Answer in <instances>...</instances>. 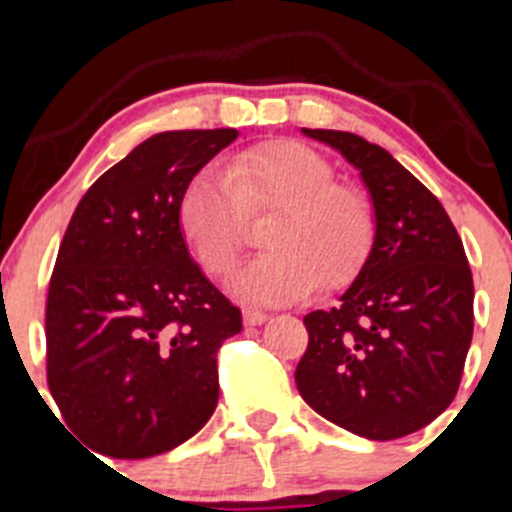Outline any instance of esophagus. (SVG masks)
I'll list each match as a JSON object with an SVG mask.
<instances>
[{"label":"esophagus","instance_id":"34e87169","mask_svg":"<svg viewBox=\"0 0 512 512\" xmlns=\"http://www.w3.org/2000/svg\"><path fill=\"white\" fill-rule=\"evenodd\" d=\"M269 320V315H266L264 310H256V307H246L243 310V323L246 325H261Z\"/></svg>","mask_w":512,"mask_h":512}]
</instances>
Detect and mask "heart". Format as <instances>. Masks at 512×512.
<instances>
[{
    "mask_svg": "<svg viewBox=\"0 0 512 512\" xmlns=\"http://www.w3.org/2000/svg\"><path fill=\"white\" fill-rule=\"evenodd\" d=\"M336 179L318 151L292 140L264 143L235 153L228 166H202L179 194L176 220L202 269L223 277L246 246L245 210H277L264 230L271 251L235 271L230 289L264 305L300 300L318 284L351 282L377 238L369 194Z\"/></svg>",
    "mask_w": 512,
    "mask_h": 512,
    "instance_id": "b5f03b06",
    "label": "heart"
}]
</instances>
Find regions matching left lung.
Listing matches in <instances>:
<instances>
[{"label":"left lung","mask_w":512,"mask_h":512,"mask_svg":"<svg viewBox=\"0 0 512 512\" xmlns=\"http://www.w3.org/2000/svg\"><path fill=\"white\" fill-rule=\"evenodd\" d=\"M302 133L359 171L377 212L364 266L330 310L305 315L302 400L372 441L420 431L459 390L474 328L467 253L441 202L400 161L343 130Z\"/></svg>","instance_id":"1"}]
</instances>
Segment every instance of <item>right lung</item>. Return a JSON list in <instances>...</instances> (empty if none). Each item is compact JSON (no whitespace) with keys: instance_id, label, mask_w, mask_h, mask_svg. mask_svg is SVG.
Segmentation results:
<instances>
[{"instance_id":"1","label":"right lung","mask_w":512,"mask_h":512,"mask_svg":"<svg viewBox=\"0 0 512 512\" xmlns=\"http://www.w3.org/2000/svg\"><path fill=\"white\" fill-rule=\"evenodd\" d=\"M238 130L151 135L76 205L48 287V387L102 456L148 459L215 413L217 348L241 310L192 261L176 202Z\"/></svg>"}]
</instances>
